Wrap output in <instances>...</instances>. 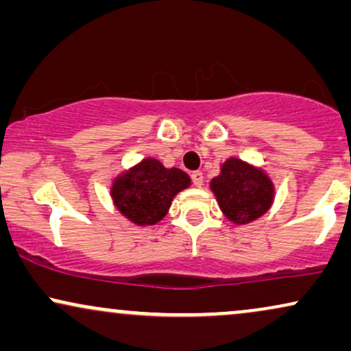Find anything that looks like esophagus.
<instances>
[{
	"instance_id": "esophagus-1",
	"label": "esophagus",
	"mask_w": 351,
	"mask_h": 351,
	"mask_svg": "<svg viewBox=\"0 0 351 351\" xmlns=\"http://www.w3.org/2000/svg\"><path fill=\"white\" fill-rule=\"evenodd\" d=\"M191 178H193V183H194V186H197V188H201V186L204 184L202 171H193L191 173Z\"/></svg>"
}]
</instances>
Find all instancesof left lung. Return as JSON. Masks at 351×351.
Here are the masks:
<instances>
[{"instance_id": "left-lung-1", "label": "left lung", "mask_w": 351, "mask_h": 351, "mask_svg": "<svg viewBox=\"0 0 351 351\" xmlns=\"http://www.w3.org/2000/svg\"><path fill=\"white\" fill-rule=\"evenodd\" d=\"M210 188L221 212L237 225L259 219L274 201V184L269 176L239 158H228L221 165L220 175L210 181Z\"/></svg>"}]
</instances>
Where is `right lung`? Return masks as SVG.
I'll return each instance as SVG.
<instances>
[{"mask_svg": "<svg viewBox=\"0 0 351 351\" xmlns=\"http://www.w3.org/2000/svg\"><path fill=\"white\" fill-rule=\"evenodd\" d=\"M189 184L191 178L180 168H165L155 158H144L113 181L112 197L132 223L155 225L167 215L173 197Z\"/></svg>", "mask_w": 351, "mask_h": 351, "instance_id": "obj_1", "label": "right lung"}]
</instances>
